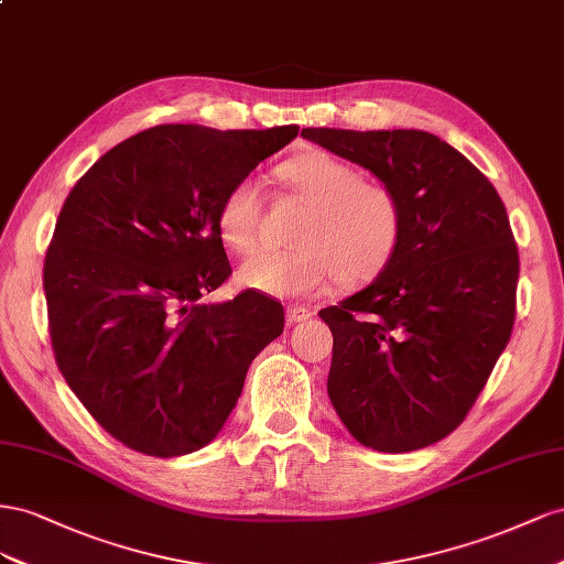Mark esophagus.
<instances>
[{
	"label": "esophagus",
	"mask_w": 564,
	"mask_h": 564,
	"mask_svg": "<svg viewBox=\"0 0 564 564\" xmlns=\"http://www.w3.org/2000/svg\"><path fill=\"white\" fill-rule=\"evenodd\" d=\"M312 316V312L310 310H304V307H288L285 310V318H288V324H300V321H307Z\"/></svg>",
	"instance_id": "1"
}]
</instances>
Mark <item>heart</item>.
Here are the masks:
<instances>
[{"label":"heart","mask_w":564,"mask_h":564,"mask_svg":"<svg viewBox=\"0 0 564 564\" xmlns=\"http://www.w3.org/2000/svg\"><path fill=\"white\" fill-rule=\"evenodd\" d=\"M281 176L310 213L295 231V248L264 250L238 269V283L273 297L318 293L333 276L343 285L373 281L388 269L401 243L404 215L394 193L347 160L310 151L285 160ZM262 196L254 176L238 180L217 207L219 238L246 254L257 243Z\"/></svg>","instance_id":"b5f03b06"}]
</instances>
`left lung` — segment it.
Instances as JSON below:
<instances>
[{"label": "left lung", "mask_w": 564, "mask_h": 564, "mask_svg": "<svg viewBox=\"0 0 564 564\" xmlns=\"http://www.w3.org/2000/svg\"><path fill=\"white\" fill-rule=\"evenodd\" d=\"M302 137L376 174L404 215L388 269L318 312L333 333V409L376 452L430 446L465 421L510 340L520 257L506 205L430 132L307 127Z\"/></svg>", "instance_id": "obj_1"}]
</instances>
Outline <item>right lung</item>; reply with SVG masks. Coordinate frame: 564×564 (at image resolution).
I'll return each instance as SVG.
<instances>
[{
  "label": "right lung",
  "instance_id": "1",
  "mask_svg": "<svg viewBox=\"0 0 564 564\" xmlns=\"http://www.w3.org/2000/svg\"><path fill=\"white\" fill-rule=\"evenodd\" d=\"M297 124L219 132L158 124L118 143L68 193L44 257L58 371L110 437L172 458L210 444L252 359L283 333V304L231 276L219 200Z\"/></svg>",
  "mask_w": 564,
  "mask_h": 564
}]
</instances>
